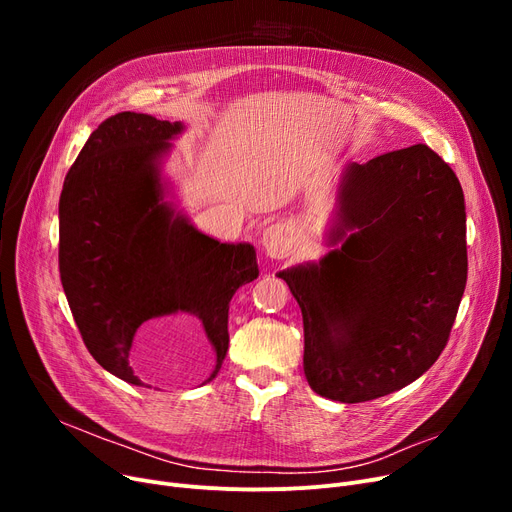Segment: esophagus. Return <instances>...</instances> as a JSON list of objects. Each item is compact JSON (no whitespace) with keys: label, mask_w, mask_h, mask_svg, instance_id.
Returning a JSON list of instances; mask_svg holds the SVG:
<instances>
[{"label":"esophagus","mask_w":512,"mask_h":512,"mask_svg":"<svg viewBox=\"0 0 512 512\" xmlns=\"http://www.w3.org/2000/svg\"><path fill=\"white\" fill-rule=\"evenodd\" d=\"M261 247L270 257H286L292 247V234L282 224L267 226L261 234Z\"/></svg>","instance_id":"esophagus-1"}]
</instances>
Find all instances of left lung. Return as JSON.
<instances>
[{"instance_id": "8db88e82", "label": "left lung", "mask_w": 512, "mask_h": 512, "mask_svg": "<svg viewBox=\"0 0 512 512\" xmlns=\"http://www.w3.org/2000/svg\"><path fill=\"white\" fill-rule=\"evenodd\" d=\"M330 245L278 272L303 313L311 390L351 405L409 386L444 351L467 284L459 178L427 145L351 164Z\"/></svg>"}]
</instances>
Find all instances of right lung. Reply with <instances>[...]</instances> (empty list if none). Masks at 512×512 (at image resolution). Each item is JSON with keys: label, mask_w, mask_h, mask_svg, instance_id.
Instances as JSON below:
<instances>
[{"label": "right lung", "mask_w": 512, "mask_h": 512, "mask_svg": "<svg viewBox=\"0 0 512 512\" xmlns=\"http://www.w3.org/2000/svg\"><path fill=\"white\" fill-rule=\"evenodd\" d=\"M180 122L122 112L91 132L60 197V278L80 336L116 378L141 386L130 353L149 319L199 317L218 375L234 292L259 276L249 242L199 232L168 201L161 161Z\"/></svg>", "instance_id": "obj_1"}]
</instances>
